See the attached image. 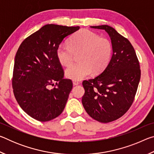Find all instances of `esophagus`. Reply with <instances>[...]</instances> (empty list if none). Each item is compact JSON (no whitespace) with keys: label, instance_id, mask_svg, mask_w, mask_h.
I'll list each match as a JSON object with an SVG mask.
<instances>
[{"label":"esophagus","instance_id":"1","mask_svg":"<svg viewBox=\"0 0 154 154\" xmlns=\"http://www.w3.org/2000/svg\"><path fill=\"white\" fill-rule=\"evenodd\" d=\"M72 83H73L74 85H77L79 84V82H77V81H75V80H72Z\"/></svg>","mask_w":154,"mask_h":154}]
</instances>
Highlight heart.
<instances>
[{"mask_svg":"<svg viewBox=\"0 0 154 154\" xmlns=\"http://www.w3.org/2000/svg\"><path fill=\"white\" fill-rule=\"evenodd\" d=\"M78 53L79 63L71 65L65 71L68 78L75 81L82 80L92 71L95 73L102 71L111 59L112 45L107 38L84 29L70 38L69 45H60L56 55L62 65L68 66L72 62L74 54Z\"/></svg>","mask_w":154,"mask_h":154,"instance_id":"b5f03b06","label":"heart"}]
</instances>
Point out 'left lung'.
<instances>
[{"label":"left lung","instance_id":"8db88e82","mask_svg":"<svg viewBox=\"0 0 154 154\" xmlns=\"http://www.w3.org/2000/svg\"><path fill=\"white\" fill-rule=\"evenodd\" d=\"M90 27L108 33L113 54L100 75L83 82L82 104L91 118L108 123L121 118L133 103L140 78L139 62L130 41L113 28L107 25Z\"/></svg>","mask_w":154,"mask_h":154}]
</instances>
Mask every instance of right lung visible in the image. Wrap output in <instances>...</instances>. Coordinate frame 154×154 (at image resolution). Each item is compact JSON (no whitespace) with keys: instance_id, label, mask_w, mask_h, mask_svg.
Masks as SVG:
<instances>
[{"instance_id":"1","label":"right lung","mask_w":154,"mask_h":154,"mask_svg":"<svg viewBox=\"0 0 154 154\" xmlns=\"http://www.w3.org/2000/svg\"><path fill=\"white\" fill-rule=\"evenodd\" d=\"M79 26L47 24L21 43L14 60L12 86L20 107L28 116L48 122L60 115L72 88L57 58L62 41ZM51 85H55L53 88Z\"/></svg>"}]
</instances>
